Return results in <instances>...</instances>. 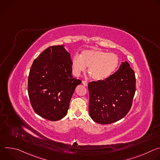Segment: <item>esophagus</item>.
Returning a JSON list of instances; mask_svg holds the SVG:
<instances>
[{
    "label": "esophagus",
    "mask_w": 160,
    "mask_h": 160,
    "mask_svg": "<svg viewBox=\"0 0 160 160\" xmlns=\"http://www.w3.org/2000/svg\"><path fill=\"white\" fill-rule=\"evenodd\" d=\"M82 83H83V85L85 86V87H87V86L88 85V82H87V81H85V80H83V81H82Z\"/></svg>",
    "instance_id": "esophagus-1"
}]
</instances>
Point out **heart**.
Wrapping results in <instances>:
<instances>
[{
	"label": "heart",
	"mask_w": 160,
	"mask_h": 160,
	"mask_svg": "<svg viewBox=\"0 0 160 160\" xmlns=\"http://www.w3.org/2000/svg\"><path fill=\"white\" fill-rule=\"evenodd\" d=\"M118 56L99 49L83 51L80 55L75 54L72 60V68L74 75L78 77L85 72L88 67V73L96 81L109 78L119 66Z\"/></svg>",
	"instance_id": "1"
}]
</instances>
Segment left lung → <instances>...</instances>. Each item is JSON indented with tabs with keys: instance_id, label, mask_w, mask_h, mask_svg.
<instances>
[{
	"instance_id": "1",
	"label": "left lung",
	"mask_w": 160,
	"mask_h": 160,
	"mask_svg": "<svg viewBox=\"0 0 160 160\" xmlns=\"http://www.w3.org/2000/svg\"><path fill=\"white\" fill-rule=\"evenodd\" d=\"M135 76L128 62L109 78L91 82L89 91V115L99 124L116 122L130 111L135 92Z\"/></svg>"
}]
</instances>
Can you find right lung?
Listing matches in <instances>:
<instances>
[{
	"label": "right lung",
	"instance_id": "obj_1",
	"mask_svg": "<svg viewBox=\"0 0 160 160\" xmlns=\"http://www.w3.org/2000/svg\"><path fill=\"white\" fill-rule=\"evenodd\" d=\"M72 72L70 54L64 45L49 47L34 60L28 76V92L37 115L50 121L66 115L75 89L82 82Z\"/></svg>",
	"mask_w": 160,
	"mask_h": 160
}]
</instances>
